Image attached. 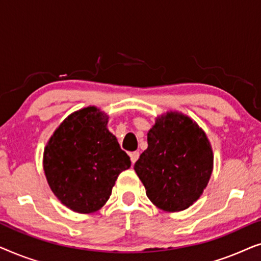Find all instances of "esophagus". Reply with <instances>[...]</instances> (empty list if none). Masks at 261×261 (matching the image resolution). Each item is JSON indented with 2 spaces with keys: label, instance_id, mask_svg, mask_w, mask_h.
<instances>
[{
  "label": "esophagus",
  "instance_id": "esophagus-1",
  "mask_svg": "<svg viewBox=\"0 0 261 261\" xmlns=\"http://www.w3.org/2000/svg\"><path fill=\"white\" fill-rule=\"evenodd\" d=\"M139 152H132V153H129V156H130V162H132V164H135V162H137V160L139 159Z\"/></svg>",
  "mask_w": 261,
  "mask_h": 261
}]
</instances>
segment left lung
Wrapping results in <instances>:
<instances>
[{
  "label": "left lung",
  "instance_id": "8db88e82",
  "mask_svg": "<svg viewBox=\"0 0 261 261\" xmlns=\"http://www.w3.org/2000/svg\"><path fill=\"white\" fill-rule=\"evenodd\" d=\"M147 144L134 170L149 201L167 213L188 209L213 172V148L204 130L188 115L166 112L148 130Z\"/></svg>",
  "mask_w": 261,
  "mask_h": 261
}]
</instances>
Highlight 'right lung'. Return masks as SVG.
I'll use <instances>...</instances> for the list:
<instances>
[{
  "mask_svg": "<svg viewBox=\"0 0 261 261\" xmlns=\"http://www.w3.org/2000/svg\"><path fill=\"white\" fill-rule=\"evenodd\" d=\"M109 116L95 106L70 114L53 132L42 166L51 190L72 212L91 214L106 204L130 158L107 128Z\"/></svg>",
  "mask_w": 261,
  "mask_h": 261,
  "instance_id": "1",
  "label": "right lung"
}]
</instances>
